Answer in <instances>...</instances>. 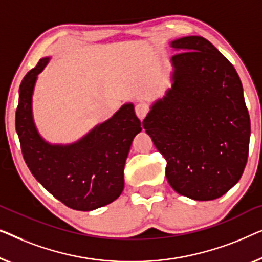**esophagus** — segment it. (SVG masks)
Listing matches in <instances>:
<instances>
[{
    "mask_svg": "<svg viewBox=\"0 0 262 262\" xmlns=\"http://www.w3.org/2000/svg\"><path fill=\"white\" fill-rule=\"evenodd\" d=\"M149 112L148 105L145 104V103H139V104L135 105V113L140 120H143L146 117L147 114Z\"/></svg>",
    "mask_w": 262,
    "mask_h": 262,
    "instance_id": "34e87169",
    "label": "esophagus"
}]
</instances>
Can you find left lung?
I'll return each mask as SVG.
<instances>
[{"instance_id": "left-lung-1", "label": "left lung", "mask_w": 262, "mask_h": 262, "mask_svg": "<svg viewBox=\"0 0 262 262\" xmlns=\"http://www.w3.org/2000/svg\"><path fill=\"white\" fill-rule=\"evenodd\" d=\"M173 86L143 128L163 154L172 189L194 201L228 192L245 171L250 119L231 62L202 36L172 41Z\"/></svg>"}]
</instances>
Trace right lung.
I'll return each instance as SVG.
<instances>
[{"mask_svg":"<svg viewBox=\"0 0 262 262\" xmlns=\"http://www.w3.org/2000/svg\"><path fill=\"white\" fill-rule=\"evenodd\" d=\"M47 61L49 58L40 59L20 85L15 128L22 156L52 196L73 210L90 211L112 203L123 191L124 164L141 122L129 103L78 142L49 145L36 132L32 116L33 88Z\"/></svg>","mask_w":262,"mask_h":262,"instance_id":"obj_1","label":"right lung"}]
</instances>
